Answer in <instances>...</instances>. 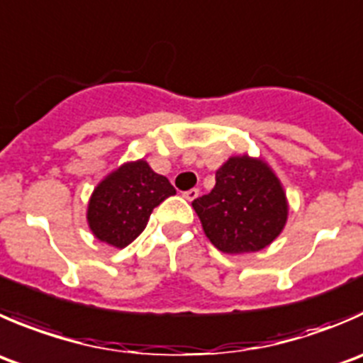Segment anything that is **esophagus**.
<instances>
[{
  "label": "esophagus",
  "instance_id": "34e87169",
  "mask_svg": "<svg viewBox=\"0 0 363 363\" xmlns=\"http://www.w3.org/2000/svg\"><path fill=\"white\" fill-rule=\"evenodd\" d=\"M182 196H184L186 200H189V202H191V200H195L196 196H199V189H196V188H193V189H188V191H184V193H182Z\"/></svg>",
  "mask_w": 363,
  "mask_h": 363
}]
</instances>
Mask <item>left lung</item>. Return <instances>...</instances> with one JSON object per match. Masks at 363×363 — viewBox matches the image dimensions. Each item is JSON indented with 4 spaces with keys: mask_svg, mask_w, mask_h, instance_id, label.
Wrapping results in <instances>:
<instances>
[{
    "mask_svg": "<svg viewBox=\"0 0 363 363\" xmlns=\"http://www.w3.org/2000/svg\"><path fill=\"white\" fill-rule=\"evenodd\" d=\"M209 241L225 253L259 252L275 241L287 221V200L279 177L262 160L230 157L216 172V184L193 200Z\"/></svg>",
    "mask_w": 363,
    "mask_h": 363,
    "instance_id": "left-lung-1",
    "label": "left lung"
}]
</instances>
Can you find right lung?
Segmentation results:
<instances>
[{
	"label": "right lung",
	"mask_w": 363,
	"mask_h": 363,
	"mask_svg": "<svg viewBox=\"0 0 363 363\" xmlns=\"http://www.w3.org/2000/svg\"><path fill=\"white\" fill-rule=\"evenodd\" d=\"M175 195L164 175L156 174L143 160L122 164L94 189L86 220L97 239L124 248L147 227L150 213Z\"/></svg>",
	"instance_id": "obj_1"
}]
</instances>
